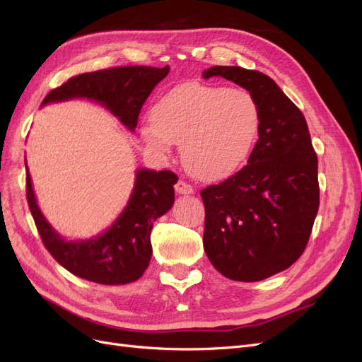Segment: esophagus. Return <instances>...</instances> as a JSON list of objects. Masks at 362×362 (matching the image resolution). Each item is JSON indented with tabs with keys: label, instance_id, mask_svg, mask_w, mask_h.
Masks as SVG:
<instances>
[{
	"label": "esophagus",
	"instance_id": "obj_1",
	"mask_svg": "<svg viewBox=\"0 0 362 362\" xmlns=\"http://www.w3.org/2000/svg\"><path fill=\"white\" fill-rule=\"evenodd\" d=\"M175 192L180 194H192L194 192V189H193V185L189 184L187 181L180 180L177 184H175Z\"/></svg>",
	"mask_w": 362,
	"mask_h": 362
}]
</instances>
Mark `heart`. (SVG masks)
<instances>
[{"instance_id": "obj_1", "label": "heart", "mask_w": 362, "mask_h": 362, "mask_svg": "<svg viewBox=\"0 0 362 362\" xmlns=\"http://www.w3.org/2000/svg\"><path fill=\"white\" fill-rule=\"evenodd\" d=\"M261 129L255 96L245 89L185 83L152 107L141 125L148 145L169 154L181 144L185 169L201 180H223L237 172L254 151Z\"/></svg>"}]
</instances>
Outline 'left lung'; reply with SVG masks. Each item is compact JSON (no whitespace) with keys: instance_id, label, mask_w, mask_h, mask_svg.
I'll use <instances>...</instances> for the list:
<instances>
[{"instance_id":"left-lung-1","label":"left lung","mask_w":362,"mask_h":362,"mask_svg":"<svg viewBox=\"0 0 362 362\" xmlns=\"http://www.w3.org/2000/svg\"><path fill=\"white\" fill-rule=\"evenodd\" d=\"M202 76H222L245 87L261 110L258 141L246 166L201 190L205 254L225 278L266 279L303 254L319 211L317 154L308 125L266 74L213 66Z\"/></svg>"}]
</instances>
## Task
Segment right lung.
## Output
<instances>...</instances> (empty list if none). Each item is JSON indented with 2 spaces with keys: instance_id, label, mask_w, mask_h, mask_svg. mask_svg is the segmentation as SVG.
I'll use <instances>...</instances> for the list:
<instances>
[{
  "instance_id": "obj_1",
  "label": "right lung",
  "mask_w": 362,
  "mask_h": 362,
  "mask_svg": "<svg viewBox=\"0 0 362 362\" xmlns=\"http://www.w3.org/2000/svg\"><path fill=\"white\" fill-rule=\"evenodd\" d=\"M169 74V66H120L72 76L52 89L42 105L71 98H90L105 105L127 128L134 129L141 107L152 89ZM172 170L137 172L133 193L117 221L101 235L64 242L42 216L27 169V202L43 246L60 266L83 279L119 286L137 281L148 269L152 246L151 229L175 201Z\"/></svg>"
}]
</instances>
